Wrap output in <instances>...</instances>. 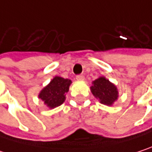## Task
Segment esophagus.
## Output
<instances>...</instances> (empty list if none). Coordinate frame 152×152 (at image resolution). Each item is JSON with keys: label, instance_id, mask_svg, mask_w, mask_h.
I'll use <instances>...</instances> for the list:
<instances>
[{"label": "esophagus", "instance_id": "obj_1", "mask_svg": "<svg viewBox=\"0 0 152 152\" xmlns=\"http://www.w3.org/2000/svg\"><path fill=\"white\" fill-rule=\"evenodd\" d=\"M76 80H78V81H83L84 80V76L83 75H77L76 76Z\"/></svg>", "mask_w": 152, "mask_h": 152}]
</instances>
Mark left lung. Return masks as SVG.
Returning <instances> with one entry per match:
<instances>
[{
	"instance_id": "obj_1",
	"label": "left lung",
	"mask_w": 152,
	"mask_h": 152,
	"mask_svg": "<svg viewBox=\"0 0 152 152\" xmlns=\"http://www.w3.org/2000/svg\"><path fill=\"white\" fill-rule=\"evenodd\" d=\"M91 91L101 104L106 106H112L117 100L119 93L116 86L104 76H100L92 82Z\"/></svg>"
}]
</instances>
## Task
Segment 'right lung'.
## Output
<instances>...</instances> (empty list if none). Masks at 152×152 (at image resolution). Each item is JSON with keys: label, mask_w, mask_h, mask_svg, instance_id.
Returning <instances> with one entry per match:
<instances>
[{"label": "right lung", "mask_w": 152, "mask_h": 152, "mask_svg": "<svg viewBox=\"0 0 152 152\" xmlns=\"http://www.w3.org/2000/svg\"><path fill=\"white\" fill-rule=\"evenodd\" d=\"M71 80L61 76H55L39 92V98L49 108H55L61 106L66 99V93L69 91Z\"/></svg>", "instance_id": "1"}]
</instances>
